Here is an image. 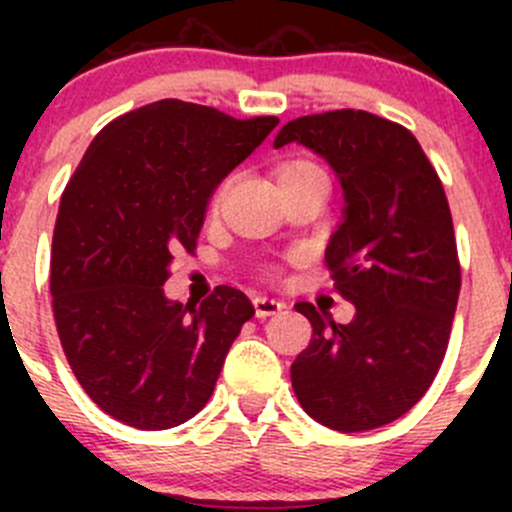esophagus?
<instances>
[{"label":"esophagus","mask_w":512,"mask_h":512,"mask_svg":"<svg viewBox=\"0 0 512 512\" xmlns=\"http://www.w3.org/2000/svg\"><path fill=\"white\" fill-rule=\"evenodd\" d=\"M252 304H255V314H257V317H260V319L272 317V314L282 312V307H285V304H282L280 299L265 297V294H257V297L252 299Z\"/></svg>","instance_id":"obj_1"}]
</instances>
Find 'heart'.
<instances>
[{"instance_id": "heart-1", "label": "heart", "mask_w": 512, "mask_h": 512, "mask_svg": "<svg viewBox=\"0 0 512 512\" xmlns=\"http://www.w3.org/2000/svg\"><path fill=\"white\" fill-rule=\"evenodd\" d=\"M275 180L277 188H287V185L304 183V180H327V173L312 160H287L275 170Z\"/></svg>"}]
</instances>
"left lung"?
Wrapping results in <instances>:
<instances>
[{
	"mask_svg": "<svg viewBox=\"0 0 512 512\" xmlns=\"http://www.w3.org/2000/svg\"><path fill=\"white\" fill-rule=\"evenodd\" d=\"M322 156L344 193L324 260L356 307L349 324L297 302L312 342L292 364V389L314 421L342 433L404 416L436 379L461 292L451 210L414 133L366 111L302 116L275 148Z\"/></svg>",
	"mask_w": 512,
	"mask_h": 512,
	"instance_id": "1",
	"label": "left lung"
}]
</instances>
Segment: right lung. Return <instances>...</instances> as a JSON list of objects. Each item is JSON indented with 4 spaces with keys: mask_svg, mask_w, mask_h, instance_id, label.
I'll return each mask as SVG.
<instances>
[{
    "mask_svg": "<svg viewBox=\"0 0 512 512\" xmlns=\"http://www.w3.org/2000/svg\"><path fill=\"white\" fill-rule=\"evenodd\" d=\"M277 123L163 98L108 123L71 175L51 245L54 319L79 384L116 421L163 431L208 404L255 307L235 287L180 304L163 285L220 180Z\"/></svg>",
    "mask_w": 512,
    "mask_h": 512,
    "instance_id": "1",
    "label": "right lung"
}]
</instances>
